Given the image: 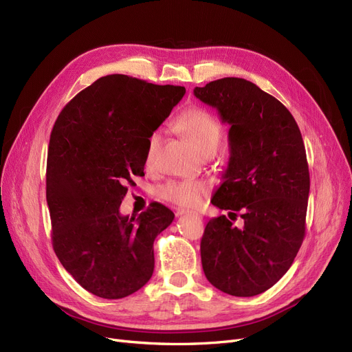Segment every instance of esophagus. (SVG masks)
I'll return each mask as SVG.
<instances>
[{
  "instance_id": "1",
  "label": "esophagus",
  "mask_w": 352,
  "mask_h": 352,
  "mask_svg": "<svg viewBox=\"0 0 352 352\" xmlns=\"http://www.w3.org/2000/svg\"><path fill=\"white\" fill-rule=\"evenodd\" d=\"M189 214H190V215L193 214V215H196V217H199L198 214H195V212H189V210H177V212H176V215H177V217H184V215H189Z\"/></svg>"
}]
</instances>
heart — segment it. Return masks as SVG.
Listing matches in <instances>:
<instances>
[{"label":"heart","instance_id":"b5f03b06","mask_svg":"<svg viewBox=\"0 0 352 352\" xmlns=\"http://www.w3.org/2000/svg\"><path fill=\"white\" fill-rule=\"evenodd\" d=\"M176 127L201 154L217 151L222 137V127L208 111L201 108L185 111L176 120ZM160 142V131H153L147 138L144 159L148 166L156 160ZM157 193L163 201L185 209H195L202 204L204 196L208 193V186L199 180H170L162 185Z\"/></svg>","mask_w":352,"mask_h":352}]
</instances>
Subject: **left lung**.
Returning <instances> with one entry per match:
<instances>
[{"label":"left lung","instance_id":"left-lung-1","mask_svg":"<svg viewBox=\"0 0 352 352\" xmlns=\"http://www.w3.org/2000/svg\"><path fill=\"white\" fill-rule=\"evenodd\" d=\"M193 94L230 125V160L210 202L245 221L209 219L204 273L231 296H256L286 274L303 241L311 188L303 138L289 109L250 80L222 78Z\"/></svg>","mask_w":352,"mask_h":352}]
</instances>
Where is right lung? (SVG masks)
Segmentation results:
<instances>
[{
	"mask_svg": "<svg viewBox=\"0 0 352 352\" xmlns=\"http://www.w3.org/2000/svg\"><path fill=\"white\" fill-rule=\"evenodd\" d=\"M186 89L107 75L80 91L50 134L46 199L53 250L67 273L95 296L121 299L154 270L153 243L175 219L162 204L121 215L133 176H144L148 135Z\"/></svg>",
	"mask_w": 352,
	"mask_h": 352,
	"instance_id": "1",
	"label": "right lung"
}]
</instances>
